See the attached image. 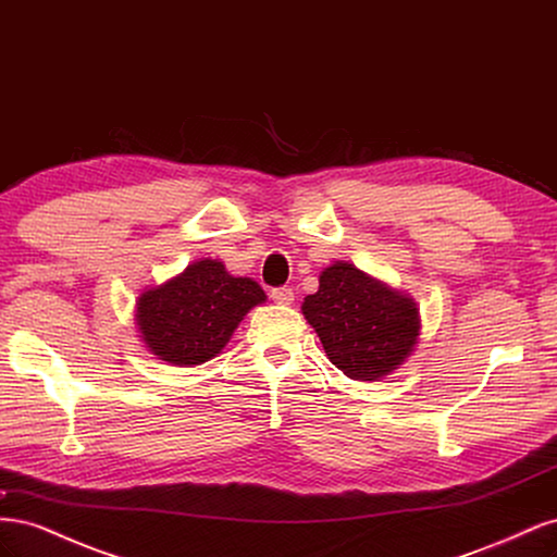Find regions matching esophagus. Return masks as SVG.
<instances>
[{
  "label": "esophagus",
  "instance_id": "1",
  "mask_svg": "<svg viewBox=\"0 0 557 557\" xmlns=\"http://www.w3.org/2000/svg\"><path fill=\"white\" fill-rule=\"evenodd\" d=\"M272 299L276 301V305H293L295 301V293H293V288H288V285H283V288H274L272 290Z\"/></svg>",
  "mask_w": 557,
  "mask_h": 557
}]
</instances>
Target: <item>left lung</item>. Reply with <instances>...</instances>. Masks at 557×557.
Instances as JSON below:
<instances>
[{
	"mask_svg": "<svg viewBox=\"0 0 557 557\" xmlns=\"http://www.w3.org/2000/svg\"><path fill=\"white\" fill-rule=\"evenodd\" d=\"M301 313L330 362L352 381L391 376L407 362L420 336L411 295L342 260L320 272L318 290L301 301Z\"/></svg>",
	"mask_w": 557,
	"mask_h": 557,
	"instance_id": "obj_1",
	"label": "left lung"
}]
</instances>
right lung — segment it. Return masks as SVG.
Instances as JSON below:
<instances>
[{"label": "right lung", "instance_id": "1", "mask_svg": "<svg viewBox=\"0 0 557 557\" xmlns=\"http://www.w3.org/2000/svg\"><path fill=\"white\" fill-rule=\"evenodd\" d=\"M267 295L248 276H232L221 260L199 258L181 274L150 285L137 299V330L148 352L178 367L209 362L244 315Z\"/></svg>", "mask_w": 557, "mask_h": 557}]
</instances>
